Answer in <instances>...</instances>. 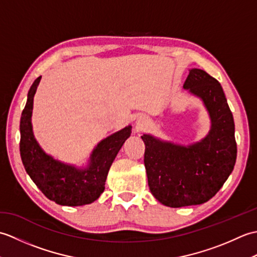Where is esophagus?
<instances>
[{
	"label": "esophagus",
	"instance_id": "obj_1",
	"mask_svg": "<svg viewBox=\"0 0 257 257\" xmlns=\"http://www.w3.org/2000/svg\"><path fill=\"white\" fill-rule=\"evenodd\" d=\"M147 123H148V120H147L146 118H139L137 120L138 127H145V125H147Z\"/></svg>",
	"mask_w": 257,
	"mask_h": 257
}]
</instances>
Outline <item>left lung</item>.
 <instances>
[{"label": "left lung", "instance_id": "obj_1", "mask_svg": "<svg viewBox=\"0 0 257 257\" xmlns=\"http://www.w3.org/2000/svg\"><path fill=\"white\" fill-rule=\"evenodd\" d=\"M183 88L200 98L209 113L205 137L184 146L149 134L141 136L149 189L170 207L202 204L213 198L232 173L237 152L233 114L219 81L192 68Z\"/></svg>", "mask_w": 257, "mask_h": 257}]
</instances>
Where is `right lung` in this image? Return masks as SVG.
Instances as JSON below:
<instances>
[{
  "label": "right lung",
  "instance_id": "add662e5",
  "mask_svg": "<svg viewBox=\"0 0 257 257\" xmlns=\"http://www.w3.org/2000/svg\"><path fill=\"white\" fill-rule=\"evenodd\" d=\"M42 76L36 78L27 94L20 123V152L27 174L37 188L57 204L80 206L90 204L105 190L112 162L124 141L132 135V125L102 139L91 151L85 167L59 161L43 150L35 139L32 125L34 95Z\"/></svg>",
  "mask_w": 257,
  "mask_h": 257
}]
</instances>
